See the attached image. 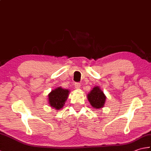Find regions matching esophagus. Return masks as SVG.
I'll return each mask as SVG.
<instances>
[{
    "label": "esophagus",
    "instance_id": "esophagus-1",
    "mask_svg": "<svg viewBox=\"0 0 151 151\" xmlns=\"http://www.w3.org/2000/svg\"><path fill=\"white\" fill-rule=\"evenodd\" d=\"M74 85H75V87L77 88V89H79V88H80L81 87V85L79 83H76Z\"/></svg>",
    "mask_w": 151,
    "mask_h": 151
}]
</instances>
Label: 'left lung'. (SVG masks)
<instances>
[{
	"label": "left lung",
	"mask_w": 151,
	"mask_h": 151,
	"mask_svg": "<svg viewBox=\"0 0 151 151\" xmlns=\"http://www.w3.org/2000/svg\"><path fill=\"white\" fill-rule=\"evenodd\" d=\"M87 98L90 104L95 109H101L103 107L106 101V96L99 87H94L88 94Z\"/></svg>",
	"instance_id": "left-lung-1"
}]
</instances>
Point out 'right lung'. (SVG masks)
Masks as SVG:
<instances>
[{"instance_id": "obj_1", "label": "right lung", "mask_w": 151, "mask_h": 151, "mask_svg": "<svg viewBox=\"0 0 151 151\" xmlns=\"http://www.w3.org/2000/svg\"><path fill=\"white\" fill-rule=\"evenodd\" d=\"M69 91L58 87L52 90L49 95L50 106L56 110H60L63 107L68 98Z\"/></svg>"}]
</instances>
